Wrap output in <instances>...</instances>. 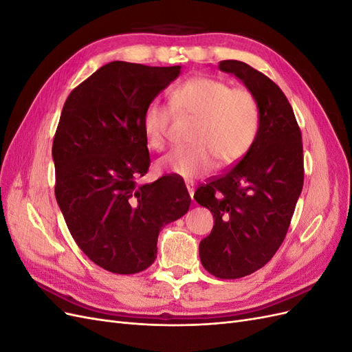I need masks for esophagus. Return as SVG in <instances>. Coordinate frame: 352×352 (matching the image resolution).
<instances>
[{
	"mask_svg": "<svg viewBox=\"0 0 352 352\" xmlns=\"http://www.w3.org/2000/svg\"><path fill=\"white\" fill-rule=\"evenodd\" d=\"M186 189H188V192H189L190 198H192V197H194V190H195L194 184H192V182H186Z\"/></svg>",
	"mask_w": 352,
	"mask_h": 352,
	"instance_id": "esophagus-1",
	"label": "esophagus"
}]
</instances>
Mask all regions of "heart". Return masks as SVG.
Masks as SVG:
<instances>
[{
    "label": "heart",
    "mask_w": 352,
    "mask_h": 352,
    "mask_svg": "<svg viewBox=\"0 0 352 352\" xmlns=\"http://www.w3.org/2000/svg\"><path fill=\"white\" fill-rule=\"evenodd\" d=\"M170 104L177 114L195 117L186 148L168 153L158 162L164 172L190 180L208 173L216 160L220 166L236 163L250 151L260 129L257 100L247 89L232 88L225 80L197 76L170 92ZM172 111L151 101L142 114L146 142L163 150L167 142Z\"/></svg>",
    "instance_id": "obj_1"
}]
</instances>
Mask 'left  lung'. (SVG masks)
Segmentation results:
<instances>
[{"mask_svg": "<svg viewBox=\"0 0 352 352\" xmlns=\"http://www.w3.org/2000/svg\"><path fill=\"white\" fill-rule=\"evenodd\" d=\"M219 69L257 100L260 129L238 164L194 194L214 217L199 258L216 278L239 279L267 264L286 236L304 184L302 141L291 104L272 79L238 60L220 61Z\"/></svg>", "mask_w": 352, "mask_h": 352, "instance_id": "obj_1", "label": "left lung"}]
</instances>
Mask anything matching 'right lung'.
Instances as JSON below:
<instances>
[{
	"instance_id": "obj_1",
	"label": "right lung",
	"mask_w": 352,
	"mask_h": 352,
	"mask_svg": "<svg viewBox=\"0 0 352 352\" xmlns=\"http://www.w3.org/2000/svg\"><path fill=\"white\" fill-rule=\"evenodd\" d=\"M179 74L180 66L111 61L63 107L52 142L56 198L78 247L111 273L150 267L160 230L189 210L185 182L175 176L136 184L151 163L144 110Z\"/></svg>"
}]
</instances>
